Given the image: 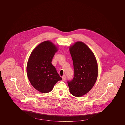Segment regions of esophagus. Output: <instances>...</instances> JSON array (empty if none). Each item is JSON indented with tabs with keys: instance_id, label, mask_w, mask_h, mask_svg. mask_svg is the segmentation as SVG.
Returning a JSON list of instances; mask_svg holds the SVG:
<instances>
[{
	"instance_id": "esophagus-1",
	"label": "esophagus",
	"mask_w": 125,
	"mask_h": 125,
	"mask_svg": "<svg viewBox=\"0 0 125 125\" xmlns=\"http://www.w3.org/2000/svg\"><path fill=\"white\" fill-rule=\"evenodd\" d=\"M62 79H63V80L64 81H65L66 80V76H65V75H63V76H62Z\"/></svg>"
}]
</instances>
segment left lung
Segmentation results:
<instances>
[{"label":"left lung","instance_id":"left-lung-1","mask_svg":"<svg viewBox=\"0 0 125 125\" xmlns=\"http://www.w3.org/2000/svg\"><path fill=\"white\" fill-rule=\"evenodd\" d=\"M73 64L74 77L68 81L70 92L76 97L87 94L95 85L98 76L95 56L84 42H76L69 48Z\"/></svg>","mask_w":125,"mask_h":125}]
</instances>
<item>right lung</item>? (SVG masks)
<instances>
[{"instance_id": "add662e5", "label": "right lung", "mask_w": 125, "mask_h": 125, "mask_svg": "<svg viewBox=\"0 0 125 125\" xmlns=\"http://www.w3.org/2000/svg\"><path fill=\"white\" fill-rule=\"evenodd\" d=\"M57 51L52 42L46 41L37 45L30 55L27 76L33 87L41 93L49 92L56 83L62 80L51 63Z\"/></svg>"}]
</instances>
